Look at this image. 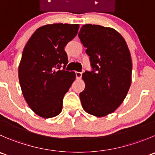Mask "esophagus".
<instances>
[{
	"label": "esophagus",
	"mask_w": 155,
	"mask_h": 155,
	"mask_svg": "<svg viewBox=\"0 0 155 155\" xmlns=\"http://www.w3.org/2000/svg\"><path fill=\"white\" fill-rule=\"evenodd\" d=\"M82 73L81 72H76V76L77 79H80L82 77Z\"/></svg>",
	"instance_id": "esophagus-1"
}]
</instances>
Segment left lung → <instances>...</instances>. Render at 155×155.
Masks as SVG:
<instances>
[{
	"label": "left lung",
	"instance_id": "left-lung-1",
	"mask_svg": "<svg viewBox=\"0 0 155 155\" xmlns=\"http://www.w3.org/2000/svg\"><path fill=\"white\" fill-rule=\"evenodd\" d=\"M78 35L92 69L82 74L85 87L79 94L81 103L88 114L104 117L122 104L130 89V50L122 35L109 27L85 24Z\"/></svg>",
	"mask_w": 155,
	"mask_h": 155
}]
</instances>
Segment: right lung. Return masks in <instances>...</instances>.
Returning <instances> with one entry per match:
<instances>
[{
    "instance_id": "add662e5",
    "label": "right lung",
    "mask_w": 155,
    "mask_h": 155,
    "mask_svg": "<svg viewBox=\"0 0 155 155\" xmlns=\"http://www.w3.org/2000/svg\"><path fill=\"white\" fill-rule=\"evenodd\" d=\"M79 28V24L43 25L24 48L19 84L29 107L41 117H54L61 112L64 95L76 79L74 72L65 70L68 58L64 48L76 37Z\"/></svg>"
}]
</instances>
